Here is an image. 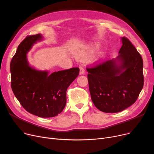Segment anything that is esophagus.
Segmentation results:
<instances>
[{
  "label": "esophagus",
  "mask_w": 154,
  "mask_h": 154,
  "mask_svg": "<svg viewBox=\"0 0 154 154\" xmlns=\"http://www.w3.org/2000/svg\"><path fill=\"white\" fill-rule=\"evenodd\" d=\"M84 73H85L84 69L83 67H80V72H79L80 75H84Z\"/></svg>",
  "instance_id": "1"
}]
</instances>
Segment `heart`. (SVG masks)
<instances>
[{
	"label": "heart",
	"mask_w": 154,
	"mask_h": 154,
	"mask_svg": "<svg viewBox=\"0 0 154 154\" xmlns=\"http://www.w3.org/2000/svg\"><path fill=\"white\" fill-rule=\"evenodd\" d=\"M98 48L99 45H97L84 46L76 49L74 52V55L77 59L80 60H84L89 57L90 56L95 53L98 50ZM102 57H100L97 60H99Z\"/></svg>",
	"instance_id": "obj_1"
}]
</instances>
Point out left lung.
<instances>
[{"label":"left lung","instance_id":"8db88e82","mask_svg":"<svg viewBox=\"0 0 154 154\" xmlns=\"http://www.w3.org/2000/svg\"><path fill=\"white\" fill-rule=\"evenodd\" d=\"M116 59L87 68L92 100L106 113L122 111L135 103L143 86V60L125 37Z\"/></svg>","mask_w":154,"mask_h":154}]
</instances>
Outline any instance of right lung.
Returning <instances> with one entry per match:
<instances>
[{"mask_svg": "<svg viewBox=\"0 0 154 154\" xmlns=\"http://www.w3.org/2000/svg\"><path fill=\"white\" fill-rule=\"evenodd\" d=\"M42 34L27 36L19 44L10 65L11 87L22 106L30 114L42 118L60 114L66 105V91L77 77L79 68L54 72L32 67L27 54Z\"/></svg>", "mask_w": 154, "mask_h": 154, "instance_id": "right-lung-1", "label": "right lung"}]
</instances>
